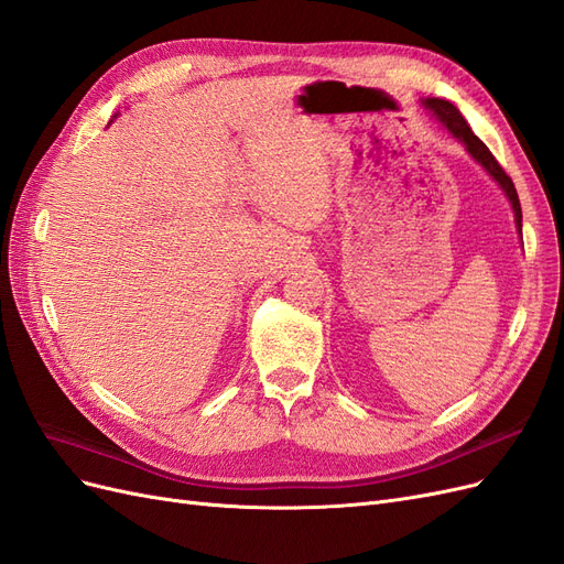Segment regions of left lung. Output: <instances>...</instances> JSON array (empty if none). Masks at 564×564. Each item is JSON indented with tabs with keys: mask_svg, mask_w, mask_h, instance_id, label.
I'll return each mask as SVG.
<instances>
[{
	"mask_svg": "<svg viewBox=\"0 0 564 564\" xmlns=\"http://www.w3.org/2000/svg\"><path fill=\"white\" fill-rule=\"evenodd\" d=\"M423 106L429 108V110L440 119V122L449 129V133L456 135L458 141H464V145H466V150L473 155V160L480 162V164L487 169V174L503 187L506 197L510 199V204H513L518 230L522 232V209H520V199H518L516 185H513V181H510V176L503 172L501 164H499L497 160H494L489 148L470 131V127H468V122L464 119V115L458 112V108H456L454 104H449V100H442V98H425Z\"/></svg>",
	"mask_w": 564,
	"mask_h": 564,
	"instance_id": "left-lung-1",
	"label": "left lung"
}]
</instances>
